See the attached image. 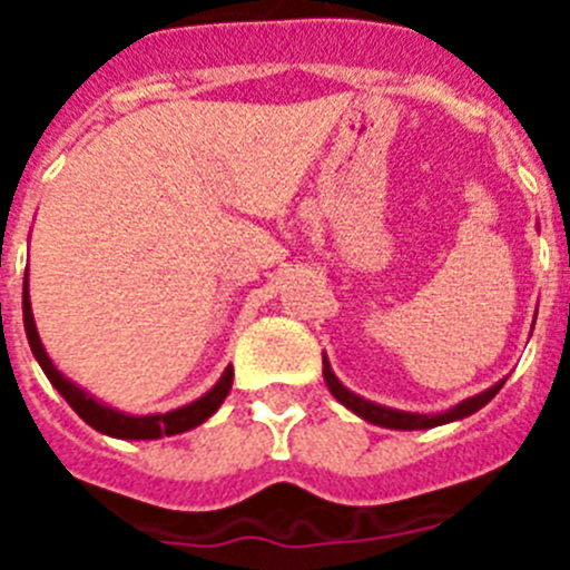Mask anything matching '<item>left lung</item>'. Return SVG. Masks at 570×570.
I'll list each match as a JSON object with an SVG mask.
<instances>
[{
  "label": "left lung",
  "mask_w": 570,
  "mask_h": 570,
  "mask_svg": "<svg viewBox=\"0 0 570 570\" xmlns=\"http://www.w3.org/2000/svg\"><path fill=\"white\" fill-rule=\"evenodd\" d=\"M322 365H325V371H322V376H325V385H328V391L342 402V405L351 407V411H354L356 416H362V420L374 422V425H382V428H394V431H422V428H436V425H445V422H454V420H462V416L476 414V411H480L482 405H488L493 396L500 394V387L505 385V382H497V385L488 387V391H482V394L471 396V400H462L460 405H454L451 411H445V414L428 416V414H407V411H394V407H382V405H376V402L362 400V396L351 394V391H347V387L336 380L334 371H331V365H328V360H322Z\"/></svg>",
  "instance_id": "1"
}]
</instances>
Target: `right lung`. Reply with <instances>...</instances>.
<instances>
[{
    "instance_id": "obj_1",
    "label": "right lung",
    "mask_w": 570,
    "mask_h": 570,
    "mask_svg": "<svg viewBox=\"0 0 570 570\" xmlns=\"http://www.w3.org/2000/svg\"><path fill=\"white\" fill-rule=\"evenodd\" d=\"M22 316H24V334H28L30 351H33L37 362L42 365L50 385L57 387L59 394L65 396V402H68V405L73 407V411H77L90 428H97V431H102V434L108 436H119V440H159V436H174V434H183V431H190V428L203 425V422L214 414L216 407L223 405V400L230 391V382H234V367H228V371L223 374V380L216 382L203 400L190 402V405L176 407V411H168V414H150V416L119 414V411H114V407L99 405L94 396L85 394L82 387H77L70 380H65V376L57 371V365L50 362V356L45 354V347L37 334V325H33V314H30L28 282H24V291H22Z\"/></svg>"
}]
</instances>
